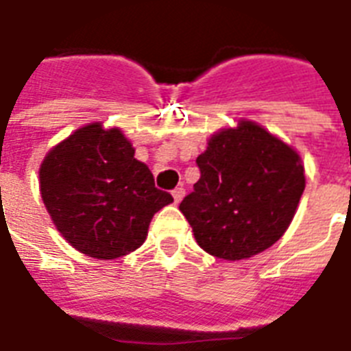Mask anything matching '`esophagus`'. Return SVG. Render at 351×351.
Returning <instances> with one entry per match:
<instances>
[{
  "label": "esophagus",
  "instance_id": "1",
  "mask_svg": "<svg viewBox=\"0 0 351 351\" xmlns=\"http://www.w3.org/2000/svg\"><path fill=\"white\" fill-rule=\"evenodd\" d=\"M186 197V189L184 187H176L175 191H173V198H175V204H180L182 198Z\"/></svg>",
  "mask_w": 351,
  "mask_h": 351
}]
</instances>
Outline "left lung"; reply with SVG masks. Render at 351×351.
<instances>
[{
  "instance_id": "obj_1",
  "label": "left lung",
  "mask_w": 351,
  "mask_h": 351,
  "mask_svg": "<svg viewBox=\"0 0 351 351\" xmlns=\"http://www.w3.org/2000/svg\"><path fill=\"white\" fill-rule=\"evenodd\" d=\"M197 164L200 180L180 211L204 251L242 261L286 233L306 187L304 164L291 145L242 118L211 134Z\"/></svg>"
}]
</instances>
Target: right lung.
I'll return each mask as SVG.
<instances>
[{"mask_svg":"<svg viewBox=\"0 0 351 351\" xmlns=\"http://www.w3.org/2000/svg\"><path fill=\"white\" fill-rule=\"evenodd\" d=\"M40 193L63 239L100 261L138 250L154 213L173 202L154 187L125 134L100 121L80 127L45 154Z\"/></svg>","mask_w":351,"mask_h":351,"instance_id":"1","label":"right lung"}]
</instances>
